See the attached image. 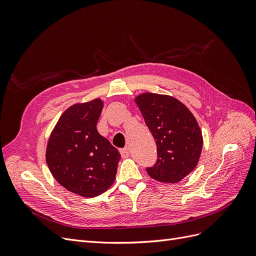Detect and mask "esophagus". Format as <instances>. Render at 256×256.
I'll return each instance as SVG.
<instances>
[{"label": "esophagus", "mask_w": 256, "mask_h": 256, "mask_svg": "<svg viewBox=\"0 0 256 256\" xmlns=\"http://www.w3.org/2000/svg\"><path fill=\"white\" fill-rule=\"evenodd\" d=\"M120 152V154H122V158L129 157V150L127 148V147H125V148H122Z\"/></svg>", "instance_id": "1"}]
</instances>
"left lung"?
Segmentation results:
<instances>
[{
    "mask_svg": "<svg viewBox=\"0 0 256 256\" xmlns=\"http://www.w3.org/2000/svg\"><path fill=\"white\" fill-rule=\"evenodd\" d=\"M136 102L157 145V161L146 168L147 173L161 182H180L196 168L202 152V131L196 118L171 96L144 92Z\"/></svg>",
    "mask_w": 256,
    "mask_h": 256,
    "instance_id": "obj_1",
    "label": "left lung"
}]
</instances>
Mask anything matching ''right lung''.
<instances>
[{
    "label": "right lung",
    "mask_w": 256,
    "mask_h": 256,
    "mask_svg": "<svg viewBox=\"0 0 256 256\" xmlns=\"http://www.w3.org/2000/svg\"><path fill=\"white\" fill-rule=\"evenodd\" d=\"M104 102L76 104L62 114L49 138L46 160L56 182L84 198L100 196L115 180L120 154L96 125Z\"/></svg>",
    "instance_id": "add662e5"
}]
</instances>
